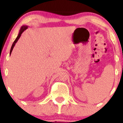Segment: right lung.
Here are the masks:
<instances>
[{"instance_id":"right-lung-1","label":"right lung","mask_w":123,"mask_h":123,"mask_svg":"<svg viewBox=\"0 0 123 123\" xmlns=\"http://www.w3.org/2000/svg\"><path fill=\"white\" fill-rule=\"evenodd\" d=\"M27 26H22V27H21V30H20V31H19V34H18V36L17 37V38H16V40H14V41L13 42V44H12V47H11V50H10V55H11L12 51V50H13V48H14L15 44H16V43H17V41L18 40V39H19V38L20 37H21V35H22V33L23 32H24V31H25V30H26L27 29Z\"/></svg>"}]
</instances>
